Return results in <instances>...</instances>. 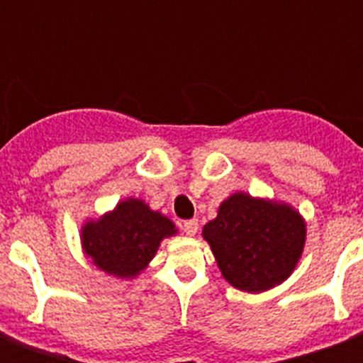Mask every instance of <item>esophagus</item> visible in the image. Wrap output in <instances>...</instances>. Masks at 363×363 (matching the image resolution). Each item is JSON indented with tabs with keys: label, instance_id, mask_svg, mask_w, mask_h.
Wrapping results in <instances>:
<instances>
[{
	"label": "esophagus",
	"instance_id": "obj_1",
	"mask_svg": "<svg viewBox=\"0 0 363 363\" xmlns=\"http://www.w3.org/2000/svg\"><path fill=\"white\" fill-rule=\"evenodd\" d=\"M198 228H199L198 220L194 218V220H186V222H184V226H182V230H184V233H186V235L194 238V235L198 233Z\"/></svg>",
	"mask_w": 363,
	"mask_h": 363
}]
</instances>
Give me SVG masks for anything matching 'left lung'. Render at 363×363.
Instances as JSON below:
<instances>
[{"instance_id": "obj_1", "label": "left lung", "mask_w": 363, "mask_h": 363, "mask_svg": "<svg viewBox=\"0 0 363 363\" xmlns=\"http://www.w3.org/2000/svg\"><path fill=\"white\" fill-rule=\"evenodd\" d=\"M222 277L242 292L279 286L298 267L307 222L286 201L235 192L201 232Z\"/></svg>"}]
</instances>
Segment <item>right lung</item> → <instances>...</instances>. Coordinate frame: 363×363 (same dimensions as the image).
Masks as SVG:
<instances>
[{
	"label": "right lung",
	"instance_id": "add662e5",
	"mask_svg": "<svg viewBox=\"0 0 363 363\" xmlns=\"http://www.w3.org/2000/svg\"><path fill=\"white\" fill-rule=\"evenodd\" d=\"M175 222L150 209L145 199L125 198L81 226L82 252L104 273L131 281L147 269L162 241L177 235Z\"/></svg>",
	"mask_w": 363,
	"mask_h": 363
}]
</instances>
